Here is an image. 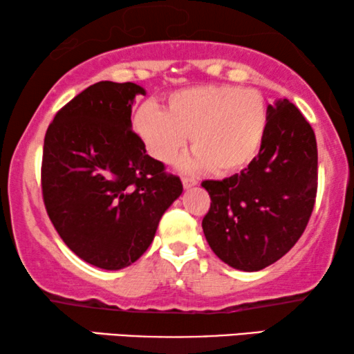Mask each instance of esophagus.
<instances>
[{
    "mask_svg": "<svg viewBox=\"0 0 354 354\" xmlns=\"http://www.w3.org/2000/svg\"><path fill=\"white\" fill-rule=\"evenodd\" d=\"M182 183H183V188H185V190H188V188L196 187V185H198V180H196V178L183 177V178H182Z\"/></svg>",
    "mask_w": 354,
    "mask_h": 354,
    "instance_id": "obj_1",
    "label": "esophagus"
}]
</instances>
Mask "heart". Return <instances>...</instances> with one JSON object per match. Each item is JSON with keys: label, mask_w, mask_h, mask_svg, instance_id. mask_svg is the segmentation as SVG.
<instances>
[{"label": "heart", "mask_w": 354, "mask_h": 354, "mask_svg": "<svg viewBox=\"0 0 354 354\" xmlns=\"http://www.w3.org/2000/svg\"><path fill=\"white\" fill-rule=\"evenodd\" d=\"M268 129V108L258 91L232 85H203L174 91L166 109L143 103L133 130L149 156L169 164L185 148L187 169L209 167L217 176L243 171L258 156Z\"/></svg>", "instance_id": "heart-1"}]
</instances>
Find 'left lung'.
Here are the masks:
<instances>
[{
    "label": "left lung",
    "instance_id": "1",
    "mask_svg": "<svg viewBox=\"0 0 354 354\" xmlns=\"http://www.w3.org/2000/svg\"><path fill=\"white\" fill-rule=\"evenodd\" d=\"M211 196L203 232L217 258L254 272L274 264L306 229L317 192V143L297 106H268L259 154L241 174L201 183Z\"/></svg>",
    "mask_w": 354,
    "mask_h": 354
}]
</instances>
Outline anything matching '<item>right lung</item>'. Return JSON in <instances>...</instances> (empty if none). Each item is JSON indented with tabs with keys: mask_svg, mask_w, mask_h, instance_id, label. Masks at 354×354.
Returning <instances> with one entry per match:
<instances>
[{
	"mask_svg": "<svg viewBox=\"0 0 354 354\" xmlns=\"http://www.w3.org/2000/svg\"><path fill=\"white\" fill-rule=\"evenodd\" d=\"M145 93L132 82H98L57 111L45 135L48 216L62 241L100 269L135 263L183 190L132 132V104Z\"/></svg>",
	"mask_w": 354,
	"mask_h": 354,
	"instance_id": "1",
	"label": "right lung"
}]
</instances>
